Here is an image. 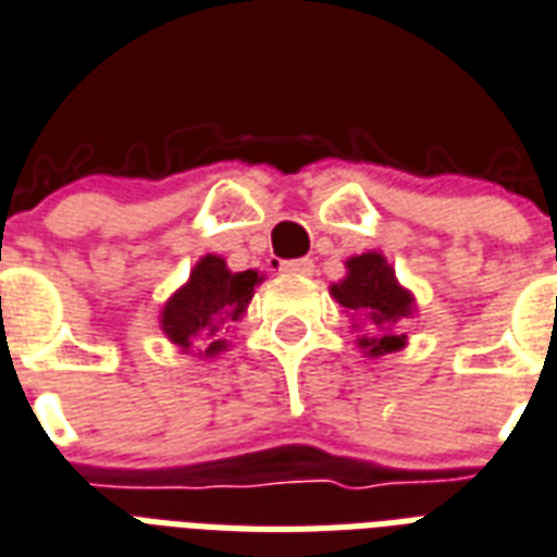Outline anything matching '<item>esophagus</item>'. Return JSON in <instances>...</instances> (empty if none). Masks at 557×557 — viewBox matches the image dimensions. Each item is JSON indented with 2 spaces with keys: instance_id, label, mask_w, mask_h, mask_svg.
Segmentation results:
<instances>
[{
  "instance_id": "34e87169",
  "label": "esophagus",
  "mask_w": 557,
  "mask_h": 557,
  "mask_svg": "<svg viewBox=\"0 0 557 557\" xmlns=\"http://www.w3.org/2000/svg\"><path fill=\"white\" fill-rule=\"evenodd\" d=\"M280 271L283 274H295V277H309L315 271V265H312V260H286L280 262Z\"/></svg>"
}]
</instances>
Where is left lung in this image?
Instances as JSON below:
<instances>
[{
  "mask_svg": "<svg viewBox=\"0 0 557 557\" xmlns=\"http://www.w3.org/2000/svg\"><path fill=\"white\" fill-rule=\"evenodd\" d=\"M330 292L347 312H354L368 326V335L359 338L364 354L385 356L406 347V335L397 324L414 312V297L397 283L394 269L382 253L368 250L362 257H350L347 277L338 280Z\"/></svg>",
  "mask_w": 557,
  "mask_h": 557,
  "instance_id": "left-lung-1",
  "label": "left lung"
}]
</instances>
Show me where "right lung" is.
<instances>
[{
	"instance_id": "obj_1",
	"label": "right lung",
	"mask_w": 557,
	"mask_h": 557,
	"mask_svg": "<svg viewBox=\"0 0 557 557\" xmlns=\"http://www.w3.org/2000/svg\"><path fill=\"white\" fill-rule=\"evenodd\" d=\"M260 283L262 277L257 271H231L222 257L207 253L189 274V283L165 300L160 312L165 338L184 354H189L195 338H210L203 356L222 354L227 342L219 338V333L224 324L245 315L253 288Z\"/></svg>"
}]
</instances>
